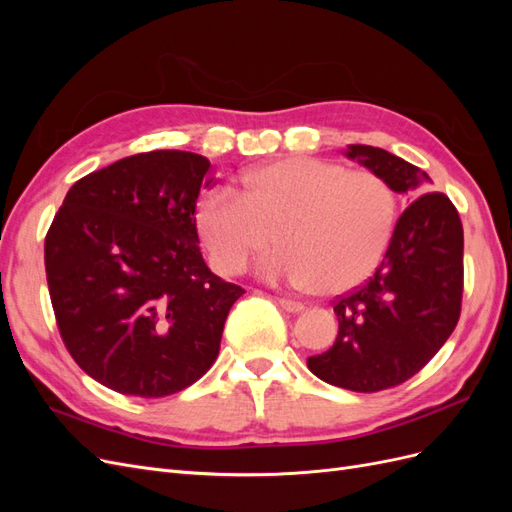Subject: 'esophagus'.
Masks as SVG:
<instances>
[{
	"instance_id": "esophagus-1",
	"label": "esophagus",
	"mask_w": 512,
	"mask_h": 512,
	"mask_svg": "<svg viewBox=\"0 0 512 512\" xmlns=\"http://www.w3.org/2000/svg\"><path fill=\"white\" fill-rule=\"evenodd\" d=\"M280 305H282L284 312H288V314H299V312H303V305H301V303H297V301L280 299Z\"/></svg>"
}]
</instances>
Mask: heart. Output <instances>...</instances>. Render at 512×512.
<instances>
[{
  "instance_id": "1",
  "label": "heart",
  "mask_w": 512,
  "mask_h": 512,
  "mask_svg": "<svg viewBox=\"0 0 512 512\" xmlns=\"http://www.w3.org/2000/svg\"><path fill=\"white\" fill-rule=\"evenodd\" d=\"M397 222V196L369 170L292 156L247 168L239 192L213 185L196 200L194 224L211 265L224 275L260 262L269 280L339 294L376 271Z\"/></svg>"
}]
</instances>
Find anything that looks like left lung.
<instances>
[{
    "label": "left lung",
    "instance_id": "left-lung-1",
    "mask_svg": "<svg viewBox=\"0 0 512 512\" xmlns=\"http://www.w3.org/2000/svg\"><path fill=\"white\" fill-rule=\"evenodd\" d=\"M346 156L397 194H421L429 175L393 153L348 145ZM463 294V226L442 192L412 200L374 277L335 301V344L309 356L314 376L356 393L391 389L421 371L457 327Z\"/></svg>",
    "mask_w": 512,
    "mask_h": 512
}]
</instances>
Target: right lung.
Segmentation results:
<instances>
[{
	"label": "right lung",
	"instance_id": "add662e5",
	"mask_svg": "<svg viewBox=\"0 0 512 512\" xmlns=\"http://www.w3.org/2000/svg\"><path fill=\"white\" fill-rule=\"evenodd\" d=\"M211 181V162L198 153H136L76 181L46 232L61 339L106 389L173 395L218 356L245 290L200 254L194 209Z\"/></svg>",
	"mask_w": 512,
	"mask_h": 512
}]
</instances>
